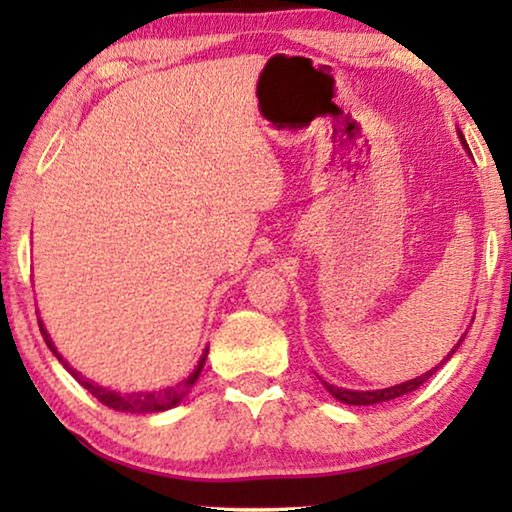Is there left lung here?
Returning <instances> with one entry per match:
<instances>
[{"label":"left lung","mask_w":512,"mask_h":512,"mask_svg":"<svg viewBox=\"0 0 512 512\" xmlns=\"http://www.w3.org/2000/svg\"><path fill=\"white\" fill-rule=\"evenodd\" d=\"M461 142H464V146H466V139H464V135H461ZM468 149V146H466ZM466 338V335H464ZM464 338H461L459 342H457V347L461 345V342H464ZM457 347L452 349L450 354H447V359H450V356L457 352ZM447 359H443L438 363L436 368L433 370H429V373H424V375H419V377H415V380H408V382H401V384H396V387H387V389H375V391H352V389H342V387H333V384H328V382H324V387L331 391V396L333 398H338V401H342V403H347V405H375V403H382V401H391V398H398V396H403V394H410V391H415L417 387H422V384L429 380V377L436 373V370L443 366V363L447 361Z\"/></svg>","instance_id":"1"}]
</instances>
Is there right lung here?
<instances>
[{"label": "right lung", "instance_id": "add662e5", "mask_svg": "<svg viewBox=\"0 0 512 512\" xmlns=\"http://www.w3.org/2000/svg\"><path fill=\"white\" fill-rule=\"evenodd\" d=\"M39 331H41V335H44L48 349H51V352L58 356V361L69 370V373H72L74 380L79 382L83 389H88L90 394H93L102 405H107V408L118 410V412H144V415H146V412H163V410L174 408V405H179L181 398H184L188 391H191L195 380L200 377L202 366H205V361H207V352H209V347H205V352H202L198 366H195L193 373L188 375L186 380L174 384V387L158 389V391H139V394H118V391L104 389V387H100V384L86 380V377H83L81 373H76V370L69 366V363L58 354V349H55L51 335L46 333V328H44V324H41V321H39Z\"/></svg>", "mask_w": 512, "mask_h": 512}]
</instances>
